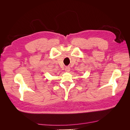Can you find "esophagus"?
<instances>
[{"mask_svg": "<svg viewBox=\"0 0 130 130\" xmlns=\"http://www.w3.org/2000/svg\"><path fill=\"white\" fill-rule=\"evenodd\" d=\"M70 68L69 67H66L65 68V70L67 72H69L70 71Z\"/></svg>", "mask_w": 130, "mask_h": 130, "instance_id": "1", "label": "esophagus"}]
</instances>
